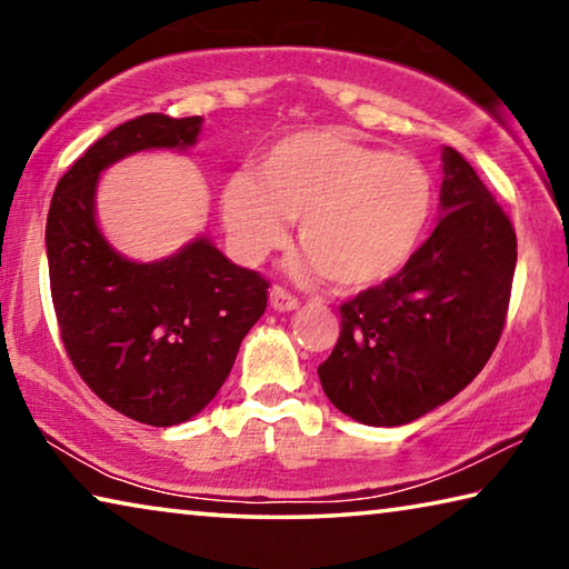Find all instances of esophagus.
<instances>
[{
	"label": "esophagus",
	"mask_w": 569,
	"mask_h": 569,
	"mask_svg": "<svg viewBox=\"0 0 569 569\" xmlns=\"http://www.w3.org/2000/svg\"><path fill=\"white\" fill-rule=\"evenodd\" d=\"M271 306L276 311H296L301 301H298V296H293L288 288L283 286H273L271 288Z\"/></svg>",
	"instance_id": "esophagus-1"
}]
</instances>
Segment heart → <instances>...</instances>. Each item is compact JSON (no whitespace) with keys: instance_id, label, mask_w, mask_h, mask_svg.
I'll list each match as a JSON object with an SVG mask.
<instances>
[{"instance_id":"1","label":"heart","mask_w":569,"mask_h":569,"mask_svg":"<svg viewBox=\"0 0 569 569\" xmlns=\"http://www.w3.org/2000/svg\"><path fill=\"white\" fill-rule=\"evenodd\" d=\"M435 208V182L411 156L366 146L339 132H298L266 152L253 176L223 190L230 240L261 261L288 238L308 248L306 268L341 288H371L417 253Z\"/></svg>"}]
</instances>
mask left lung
Masks as SVG:
<instances>
[{
  "mask_svg": "<svg viewBox=\"0 0 569 569\" xmlns=\"http://www.w3.org/2000/svg\"><path fill=\"white\" fill-rule=\"evenodd\" d=\"M445 216L401 271L341 303V333L319 366L346 417L399 427L441 407L485 369L502 336L517 236L457 150L445 148Z\"/></svg>",
  "mask_w": 569,
  "mask_h": 569,
  "instance_id": "obj_1",
  "label": "left lung"
}]
</instances>
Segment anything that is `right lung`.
<instances>
[{"instance_id":"1","label":"right lung","mask_w":569,"mask_h":569,"mask_svg":"<svg viewBox=\"0 0 569 569\" xmlns=\"http://www.w3.org/2000/svg\"><path fill=\"white\" fill-rule=\"evenodd\" d=\"M200 118L148 112L110 130L57 182L47 261L57 326L82 381L140 423L188 421L223 387L268 283L206 238L158 263L122 258L94 223L100 170L152 148H188Z\"/></svg>"}]
</instances>
